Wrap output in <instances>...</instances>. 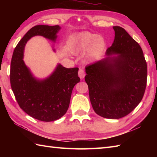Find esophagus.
I'll return each instance as SVG.
<instances>
[{"instance_id": "34e87169", "label": "esophagus", "mask_w": 157, "mask_h": 157, "mask_svg": "<svg viewBox=\"0 0 157 157\" xmlns=\"http://www.w3.org/2000/svg\"><path fill=\"white\" fill-rule=\"evenodd\" d=\"M78 75L80 79H83L85 76V73H84V70L83 69H79V71H78Z\"/></svg>"}]
</instances>
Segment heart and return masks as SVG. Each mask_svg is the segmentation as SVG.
Masks as SVG:
<instances>
[{
	"instance_id": "obj_1",
	"label": "heart",
	"mask_w": 157,
	"mask_h": 157,
	"mask_svg": "<svg viewBox=\"0 0 157 157\" xmlns=\"http://www.w3.org/2000/svg\"><path fill=\"white\" fill-rule=\"evenodd\" d=\"M105 42L101 36H95L89 32H82L75 37L70 46V51L74 55L84 54L88 51L87 58L91 60L99 56L104 51Z\"/></svg>"
}]
</instances>
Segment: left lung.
<instances>
[{
  "instance_id": "obj_1",
  "label": "left lung",
  "mask_w": 157,
  "mask_h": 157,
  "mask_svg": "<svg viewBox=\"0 0 157 157\" xmlns=\"http://www.w3.org/2000/svg\"><path fill=\"white\" fill-rule=\"evenodd\" d=\"M113 28L114 42L106 50L105 59L86 67L85 81L96 114L120 119L142 101L147 81V64L138 43L123 28Z\"/></svg>"
}]
</instances>
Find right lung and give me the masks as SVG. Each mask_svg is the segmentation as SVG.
<instances>
[{"label":"right lung","mask_w":157,"mask_h":157,"mask_svg":"<svg viewBox=\"0 0 157 157\" xmlns=\"http://www.w3.org/2000/svg\"><path fill=\"white\" fill-rule=\"evenodd\" d=\"M59 25H38L32 28L17 45L12 56L10 82L17 102L23 111L42 121H53L64 115L69 106L73 88L80 81L78 68L58 64L48 78H36L23 61L26 43L35 36L55 42Z\"/></svg>","instance_id":"obj_1"}]
</instances>
